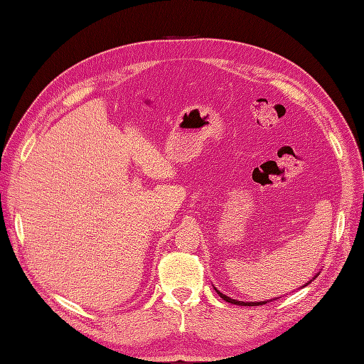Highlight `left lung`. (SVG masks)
I'll return each instance as SVG.
<instances>
[{
    "label": "left lung",
    "instance_id": "obj_1",
    "mask_svg": "<svg viewBox=\"0 0 364 364\" xmlns=\"http://www.w3.org/2000/svg\"><path fill=\"white\" fill-rule=\"evenodd\" d=\"M215 291L220 294V297H222L223 301H226V302H230V304H235V305H245V306H257V305H264V304H267V302H241V301L230 299V297H228L226 294H222V293H220L217 289H215Z\"/></svg>",
    "mask_w": 364,
    "mask_h": 364
}]
</instances>
